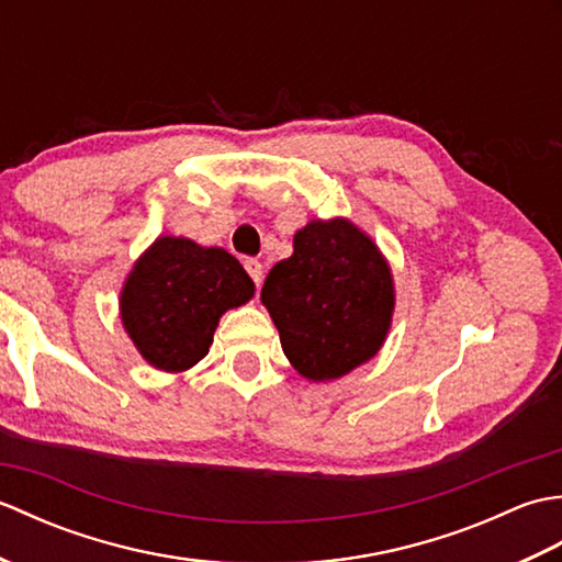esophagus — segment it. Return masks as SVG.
<instances>
[{
	"instance_id": "34e87169",
	"label": "esophagus",
	"mask_w": 562,
	"mask_h": 562,
	"mask_svg": "<svg viewBox=\"0 0 562 562\" xmlns=\"http://www.w3.org/2000/svg\"><path fill=\"white\" fill-rule=\"evenodd\" d=\"M244 268H246V272L250 274V278H254V282L258 284V288H260V282H262V262L256 260V258H248L244 262Z\"/></svg>"
}]
</instances>
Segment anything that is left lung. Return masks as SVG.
<instances>
[{
	"label": "left lung",
	"mask_w": 562,
	"mask_h": 562,
	"mask_svg": "<svg viewBox=\"0 0 562 562\" xmlns=\"http://www.w3.org/2000/svg\"><path fill=\"white\" fill-rule=\"evenodd\" d=\"M260 302L296 374L333 381L381 350L396 288L374 238L345 217L312 220L294 234V254L274 262Z\"/></svg>",
	"instance_id": "obj_1"
}]
</instances>
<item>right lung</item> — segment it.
<instances>
[{
	"instance_id": "1",
	"label": "right lung",
	"mask_w": 562,
	"mask_h": 562,
	"mask_svg": "<svg viewBox=\"0 0 562 562\" xmlns=\"http://www.w3.org/2000/svg\"><path fill=\"white\" fill-rule=\"evenodd\" d=\"M254 294V280L229 250L166 234L135 260L117 302L145 362L178 374L210 352L220 318Z\"/></svg>"
}]
</instances>
